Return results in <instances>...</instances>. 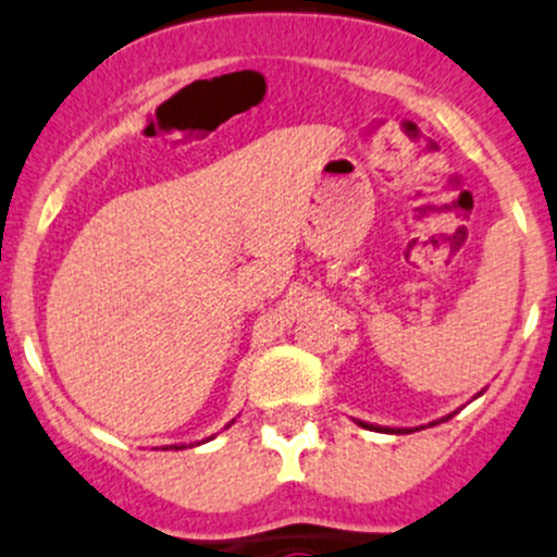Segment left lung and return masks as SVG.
Masks as SVG:
<instances>
[{
    "instance_id": "obj_1",
    "label": "left lung",
    "mask_w": 557,
    "mask_h": 557,
    "mask_svg": "<svg viewBox=\"0 0 557 557\" xmlns=\"http://www.w3.org/2000/svg\"><path fill=\"white\" fill-rule=\"evenodd\" d=\"M478 395H483V392H478ZM454 413H448V417L437 419V421H430L426 426H435L441 424V421H448ZM357 421V419H355ZM360 426H366V430H376V432H392V435H403V432H413V430H421V426H379V424H368V421H357Z\"/></svg>"
}]
</instances>
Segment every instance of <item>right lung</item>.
Masks as SVG:
<instances>
[{
  "mask_svg": "<svg viewBox=\"0 0 557 557\" xmlns=\"http://www.w3.org/2000/svg\"><path fill=\"white\" fill-rule=\"evenodd\" d=\"M226 426H230V424H226ZM165 448H175V450H181V448H186V446H165Z\"/></svg>",
  "mask_w": 557,
  "mask_h": 557,
  "instance_id": "1",
  "label": "right lung"
}]
</instances>
